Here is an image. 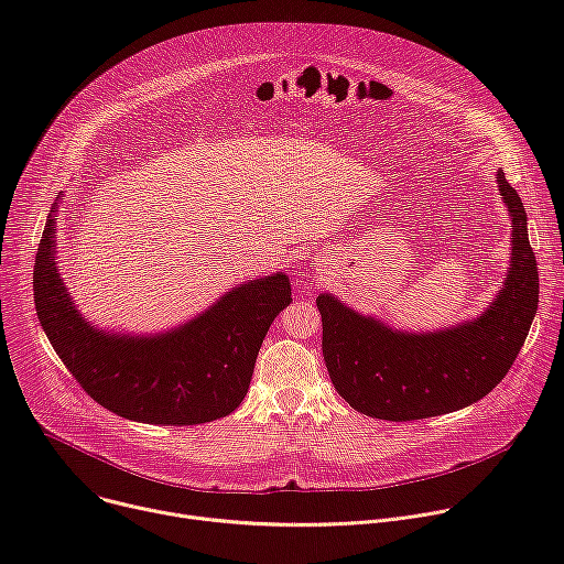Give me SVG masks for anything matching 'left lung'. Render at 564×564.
Here are the masks:
<instances>
[{
	"label": "left lung",
	"mask_w": 564,
	"mask_h": 564,
	"mask_svg": "<svg viewBox=\"0 0 564 564\" xmlns=\"http://www.w3.org/2000/svg\"><path fill=\"white\" fill-rule=\"evenodd\" d=\"M511 216V265L498 296L477 318L444 330L406 333L324 292V359L337 392L375 420L413 422L475 404L513 366L538 310V263L518 192L496 172Z\"/></svg>",
	"instance_id": "8db88e82"
}]
</instances>
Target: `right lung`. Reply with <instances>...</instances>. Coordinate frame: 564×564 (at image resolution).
Here are the masks:
<instances>
[{"instance_id": "right-lung-1", "label": "right lung", "mask_w": 564, "mask_h": 564, "mask_svg": "<svg viewBox=\"0 0 564 564\" xmlns=\"http://www.w3.org/2000/svg\"><path fill=\"white\" fill-rule=\"evenodd\" d=\"M55 212L57 203L35 257V310L53 350L89 397L124 420L160 426L205 424L238 409L272 321L292 301L290 279L276 272L240 283L165 333H109L83 316L59 276Z\"/></svg>"}]
</instances>
